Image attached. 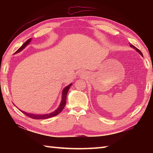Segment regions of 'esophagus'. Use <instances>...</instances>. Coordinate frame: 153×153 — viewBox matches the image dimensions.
<instances>
[{
    "label": "esophagus",
    "mask_w": 153,
    "mask_h": 153,
    "mask_svg": "<svg viewBox=\"0 0 153 153\" xmlns=\"http://www.w3.org/2000/svg\"><path fill=\"white\" fill-rule=\"evenodd\" d=\"M81 74H82V73H81Z\"/></svg>",
    "instance_id": "34e87169"
}]
</instances>
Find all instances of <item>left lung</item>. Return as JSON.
<instances>
[{
	"label": "left lung",
	"instance_id": "left-lung-1",
	"mask_svg": "<svg viewBox=\"0 0 153 153\" xmlns=\"http://www.w3.org/2000/svg\"><path fill=\"white\" fill-rule=\"evenodd\" d=\"M130 45V46H131V47H132V48H135L136 49V50L137 51H138V53H140V55L142 56V52L140 51L139 50V49H138V48H137L136 47H135V46H134V45H131V44H130V45Z\"/></svg>",
	"mask_w": 153,
	"mask_h": 153
}]
</instances>
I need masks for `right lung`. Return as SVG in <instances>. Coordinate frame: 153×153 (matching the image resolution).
I'll return each mask as SVG.
<instances>
[{"label": "right lung", "instance_id": "add662e5", "mask_svg": "<svg viewBox=\"0 0 153 153\" xmlns=\"http://www.w3.org/2000/svg\"><path fill=\"white\" fill-rule=\"evenodd\" d=\"M31 39L32 38H30V39L27 40L26 42H25L24 45H23L21 47L18 49V50L15 52V53H18V52H20L21 51H22V49H24L25 46H26L30 42ZM71 86V84H69V86H67L63 90V93H62V100H61V102L60 105H59V108L56 109V111H54V112L51 113H49V114H45V115H35V114H32V113H25L24 112V111H22L23 113H24L25 115H27V117H29L30 118H32V119H34V120H44V119H48V118H50L52 117H54V116H56L58 114L60 113L63 109L65 107V106L66 104V99H67V92H68L69 88H70V87Z\"/></svg>", "mask_w": 153, "mask_h": 153}]
</instances>
